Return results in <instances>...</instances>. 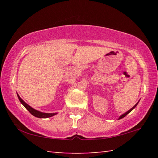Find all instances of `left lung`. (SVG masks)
<instances>
[{
  "label": "left lung",
  "mask_w": 158,
  "mask_h": 158,
  "mask_svg": "<svg viewBox=\"0 0 158 158\" xmlns=\"http://www.w3.org/2000/svg\"><path fill=\"white\" fill-rule=\"evenodd\" d=\"M137 104H138V102H137V104H136V105H135V106H133V107H132V109H130L129 111H127V112H125V114H122V115H121V116L119 117V118H118V119H121V118H124V117H125V116H127V115L128 114H129V113H130V112H131V111H132L133 110V109H135V108L136 107V106H137Z\"/></svg>",
  "instance_id": "1"
}]
</instances>
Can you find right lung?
<instances>
[{"label":"right lung","mask_w":158,"mask_h":158,"mask_svg":"<svg viewBox=\"0 0 158 158\" xmlns=\"http://www.w3.org/2000/svg\"><path fill=\"white\" fill-rule=\"evenodd\" d=\"M17 96H18L19 100V101L21 102V103L22 104V105L24 106V107L34 116H35L37 118H46L52 117L53 116H54V115L57 114V113H43V112L35 110V109L32 108L31 106H29L28 104H26L25 102L19 97V95L18 94H17Z\"/></svg>","instance_id":"1"}]
</instances>
